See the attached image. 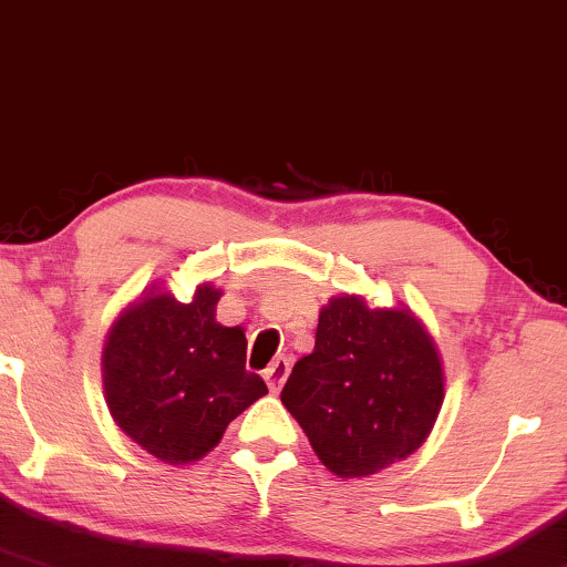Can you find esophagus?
<instances>
[{"mask_svg":"<svg viewBox=\"0 0 567 567\" xmlns=\"http://www.w3.org/2000/svg\"><path fill=\"white\" fill-rule=\"evenodd\" d=\"M289 369H291L289 358H276V361H272L268 369H265V382H268L270 392L281 390V384L286 382V377H289Z\"/></svg>","mask_w":567,"mask_h":567,"instance_id":"obj_1","label":"esophagus"}]
</instances>
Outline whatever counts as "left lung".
<instances>
[{"instance_id": "left-lung-1", "label": "left lung", "mask_w": 567, "mask_h": 567, "mask_svg": "<svg viewBox=\"0 0 567 567\" xmlns=\"http://www.w3.org/2000/svg\"><path fill=\"white\" fill-rule=\"evenodd\" d=\"M281 403L339 477H369L414 454L443 405V363L409 308L334 297L316 348L286 379Z\"/></svg>"}]
</instances>
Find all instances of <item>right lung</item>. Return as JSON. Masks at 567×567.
I'll use <instances>...</instances> for the list:
<instances>
[{"instance_id":"add662e5","label":"right lung","mask_w":567,"mask_h":567,"mask_svg":"<svg viewBox=\"0 0 567 567\" xmlns=\"http://www.w3.org/2000/svg\"><path fill=\"white\" fill-rule=\"evenodd\" d=\"M219 295L202 284L190 302H177L151 289L105 339L103 388L113 422L166 464L209 454L233 419L268 392L246 371L241 326L217 323Z\"/></svg>"}]
</instances>
